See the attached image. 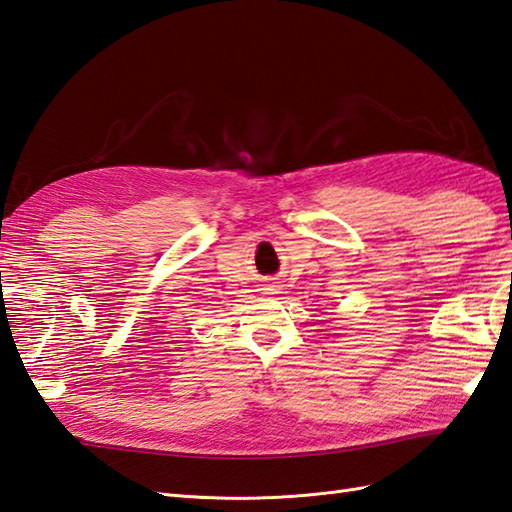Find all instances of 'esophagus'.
<instances>
[{"instance_id":"obj_1","label":"esophagus","mask_w":512,"mask_h":512,"mask_svg":"<svg viewBox=\"0 0 512 512\" xmlns=\"http://www.w3.org/2000/svg\"><path fill=\"white\" fill-rule=\"evenodd\" d=\"M265 290H269L267 294H280V292H282V286H280V282H271Z\"/></svg>"}]
</instances>
